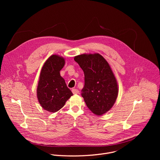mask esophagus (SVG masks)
Returning <instances> with one entry per match:
<instances>
[{
    "label": "esophagus",
    "mask_w": 160,
    "mask_h": 160,
    "mask_svg": "<svg viewBox=\"0 0 160 160\" xmlns=\"http://www.w3.org/2000/svg\"><path fill=\"white\" fill-rule=\"evenodd\" d=\"M72 92H73L74 94H78L79 91H78V89L73 88V89H72Z\"/></svg>",
    "instance_id": "34e87169"
}]
</instances>
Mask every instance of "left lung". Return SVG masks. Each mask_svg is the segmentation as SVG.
I'll return each mask as SVG.
<instances>
[{"label": "left lung", "instance_id": "1", "mask_svg": "<svg viewBox=\"0 0 160 160\" xmlns=\"http://www.w3.org/2000/svg\"><path fill=\"white\" fill-rule=\"evenodd\" d=\"M74 60L84 73L81 94L87 106L96 115H103L112 107L118 94L117 82L108 62L99 54H83Z\"/></svg>", "mask_w": 160, "mask_h": 160}]
</instances>
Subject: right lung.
Returning a JSON list of instances; mask_svg holds the SVG:
<instances>
[{
	"label": "right lung",
	"mask_w": 160,
	"mask_h": 160,
	"mask_svg": "<svg viewBox=\"0 0 160 160\" xmlns=\"http://www.w3.org/2000/svg\"><path fill=\"white\" fill-rule=\"evenodd\" d=\"M65 64L64 59L52 55L45 62L37 87V98L46 111L55 112L62 108L73 93L68 88L60 71Z\"/></svg>",
	"instance_id": "1"
}]
</instances>
